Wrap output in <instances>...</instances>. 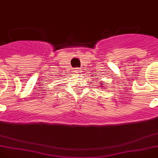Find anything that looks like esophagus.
<instances>
[{
	"instance_id": "esophagus-1",
	"label": "esophagus",
	"mask_w": 158,
	"mask_h": 158,
	"mask_svg": "<svg viewBox=\"0 0 158 158\" xmlns=\"http://www.w3.org/2000/svg\"><path fill=\"white\" fill-rule=\"evenodd\" d=\"M74 71H75V73H77V74H79V73L82 72L80 68H75V70H74Z\"/></svg>"
}]
</instances>
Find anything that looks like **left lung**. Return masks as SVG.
Returning <instances> with one entry per match:
<instances>
[{
  "instance_id": "8db88e82",
  "label": "left lung",
  "mask_w": 158,
  "mask_h": 158,
  "mask_svg": "<svg viewBox=\"0 0 158 158\" xmlns=\"http://www.w3.org/2000/svg\"><path fill=\"white\" fill-rule=\"evenodd\" d=\"M100 85H101V86L102 87V84H100ZM102 89H103V88H102Z\"/></svg>"
}]
</instances>
